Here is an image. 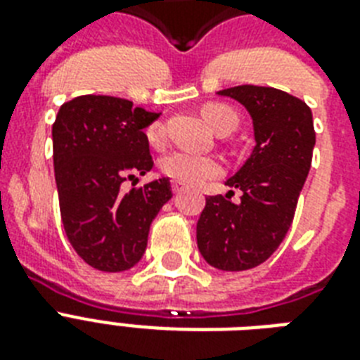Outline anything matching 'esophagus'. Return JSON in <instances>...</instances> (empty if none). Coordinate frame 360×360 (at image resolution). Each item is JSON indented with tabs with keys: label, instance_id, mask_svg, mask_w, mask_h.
I'll return each instance as SVG.
<instances>
[{
	"label": "esophagus",
	"instance_id": "obj_1",
	"mask_svg": "<svg viewBox=\"0 0 360 360\" xmlns=\"http://www.w3.org/2000/svg\"><path fill=\"white\" fill-rule=\"evenodd\" d=\"M172 191H174V194H181V192L185 191V186H181L179 183H174V185H172Z\"/></svg>",
	"mask_w": 360,
	"mask_h": 360
}]
</instances>
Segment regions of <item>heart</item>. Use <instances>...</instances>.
<instances>
[{"mask_svg":"<svg viewBox=\"0 0 360 360\" xmlns=\"http://www.w3.org/2000/svg\"><path fill=\"white\" fill-rule=\"evenodd\" d=\"M203 120L219 134L231 132L237 124V114L230 106L220 103H209L202 108ZM166 132L162 123H153L147 127L146 140L151 147H162ZM158 169L164 177L185 186H200L224 174L222 160L211 155H196L188 151H174L158 162Z\"/></svg>","mask_w":360,"mask_h":360,"instance_id":"b5f03b06","label":"heart"}]
</instances>
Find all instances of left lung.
<instances>
[{
	"label": "left lung",
	"mask_w": 360,
	"mask_h": 360,
	"mask_svg": "<svg viewBox=\"0 0 360 360\" xmlns=\"http://www.w3.org/2000/svg\"><path fill=\"white\" fill-rule=\"evenodd\" d=\"M239 101L254 121L256 147L245 166L226 181L239 188V202L205 198L196 226L198 248L220 271H246L273 256L295 217L316 146L312 110L301 98L274 87L222 89Z\"/></svg>",
	"instance_id": "8db88e82"
}]
</instances>
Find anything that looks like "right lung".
I'll list each match as a JSON object with an SVG mask.
<instances>
[{
    "label": "right lung",
    "instance_id": "1",
    "mask_svg": "<svg viewBox=\"0 0 360 360\" xmlns=\"http://www.w3.org/2000/svg\"><path fill=\"white\" fill-rule=\"evenodd\" d=\"M158 114L130 101L82 95L52 124L53 172L65 233L76 254L103 273L140 262L153 219L172 198L168 177L123 191L153 168L143 129Z\"/></svg>",
    "mask_w": 360,
    "mask_h": 360
}]
</instances>
